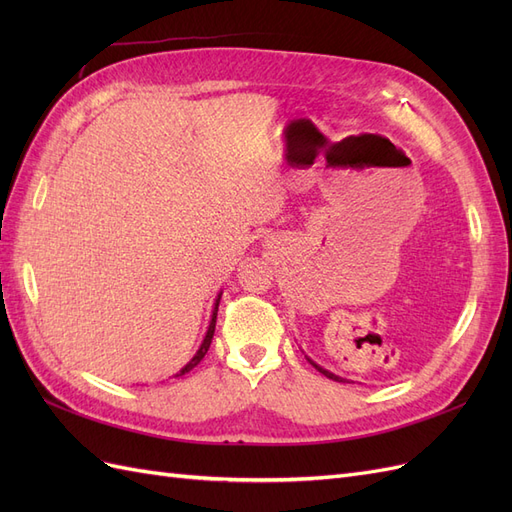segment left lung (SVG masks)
Here are the masks:
<instances>
[{
    "instance_id": "1",
    "label": "left lung",
    "mask_w": 512,
    "mask_h": 512,
    "mask_svg": "<svg viewBox=\"0 0 512 512\" xmlns=\"http://www.w3.org/2000/svg\"><path fill=\"white\" fill-rule=\"evenodd\" d=\"M307 361H309V363H312V365H314V367H316V369H318V371H320V374H324V376H327V378H331V380H335V382H346V380H344V378H339V376H335V374H331V371H329V369H322V367H320V365H316V363H314V361H312V359H307Z\"/></svg>"
}]
</instances>
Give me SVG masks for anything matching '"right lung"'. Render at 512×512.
I'll return each mask as SVG.
<instances>
[{"label":"right lung","mask_w":512,"mask_h":512,"mask_svg":"<svg viewBox=\"0 0 512 512\" xmlns=\"http://www.w3.org/2000/svg\"><path fill=\"white\" fill-rule=\"evenodd\" d=\"M220 299H222V294H218V299H215V307H213V314H211V322H209V329H207V335H205V339H203V344H200V348L196 350V354L192 356V361L185 365V367H181V371L179 374H175V378H179V376H183V374H188V371H192L200 361L205 359V354H207V350H209V346H211V339H213V333H215V320H218V307H220Z\"/></svg>","instance_id":"right-lung-1"}]
</instances>
